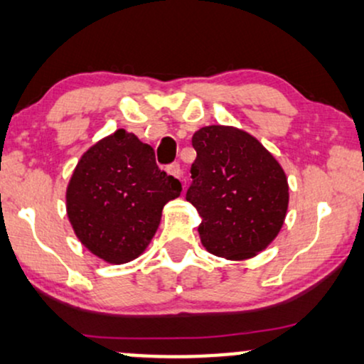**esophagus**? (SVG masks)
<instances>
[{"label": "esophagus", "mask_w": 364, "mask_h": 364, "mask_svg": "<svg viewBox=\"0 0 364 364\" xmlns=\"http://www.w3.org/2000/svg\"><path fill=\"white\" fill-rule=\"evenodd\" d=\"M166 173L171 174V176H174V178H181V166H179V163L168 164Z\"/></svg>", "instance_id": "1"}]
</instances>
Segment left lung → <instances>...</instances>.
Masks as SVG:
<instances>
[{
	"label": "left lung",
	"instance_id": "8db88e82",
	"mask_svg": "<svg viewBox=\"0 0 364 364\" xmlns=\"http://www.w3.org/2000/svg\"><path fill=\"white\" fill-rule=\"evenodd\" d=\"M191 142L196 159L186 200L201 216V243L228 260L255 257L279 235L287 213L282 166L254 136L232 126L201 127Z\"/></svg>",
	"mask_w": 364,
	"mask_h": 364
}]
</instances>
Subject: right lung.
<instances>
[{"label": "right lung", "mask_w": 364, "mask_h": 364, "mask_svg": "<svg viewBox=\"0 0 364 364\" xmlns=\"http://www.w3.org/2000/svg\"><path fill=\"white\" fill-rule=\"evenodd\" d=\"M181 183L156 164L154 149L117 129L82 154L67 186V215L87 250L109 264L139 257Z\"/></svg>", "instance_id": "add662e5"}]
</instances>
